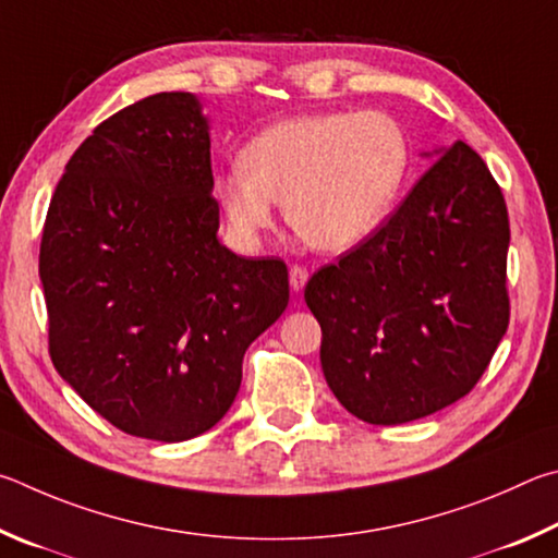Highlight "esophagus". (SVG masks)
Listing matches in <instances>:
<instances>
[{
  "label": "esophagus",
  "mask_w": 558,
  "mask_h": 558,
  "mask_svg": "<svg viewBox=\"0 0 558 558\" xmlns=\"http://www.w3.org/2000/svg\"><path fill=\"white\" fill-rule=\"evenodd\" d=\"M306 281H308V269L301 267V264H294V267L289 269V284H291V289L301 291V289L306 287Z\"/></svg>",
  "instance_id": "1"
}]
</instances>
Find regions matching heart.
<instances>
[{"label": "heart", "instance_id": "heart-1", "mask_svg": "<svg viewBox=\"0 0 558 558\" xmlns=\"http://www.w3.org/2000/svg\"><path fill=\"white\" fill-rule=\"evenodd\" d=\"M412 166L404 126L392 114L318 112L267 126L242 163L215 179L232 228L257 234L284 203L296 238L318 252H348L387 220Z\"/></svg>", "mask_w": 558, "mask_h": 558}]
</instances>
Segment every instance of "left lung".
Listing matches in <instances>:
<instances>
[{
  "label": "left lung",
  "instance_id": "1",
  "mask_svg": "<svg viewBox=\"0 0 558 558\" xmlns=\"http://www.w3.org/2000/svg\"><path fill=\"white\" fill-rule=\"evenodd\" d=\"M507 247L500 185L456 142L375 234L308 279L338 402L392 426L471 392L510 324Z\"/></svg>",
  "mask_w": 558,
  "mask_h": 558
}]
</instances>
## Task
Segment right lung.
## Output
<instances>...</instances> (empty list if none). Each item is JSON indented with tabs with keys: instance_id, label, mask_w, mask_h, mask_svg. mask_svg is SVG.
I'll return each mask as SVG.
<instances>
[{
	"instance_id": "obj_1",
	"label": "right lung",
	"mask_w": 558,
	"mask_h": 558,
	"mask_svg": "<svg viewBox=\"0 0 558 558\" xmlns=\"http://www.w3.org/2000/svg\"><path fill=\"white\" fill-rule=\"evenodd\" d=\"M198 97L159 93L97 124L48 205V353L120 432L175 444L228 414L244 350L289 304L279 257L218 240Z\"/></svg>"
}]
</instances>
